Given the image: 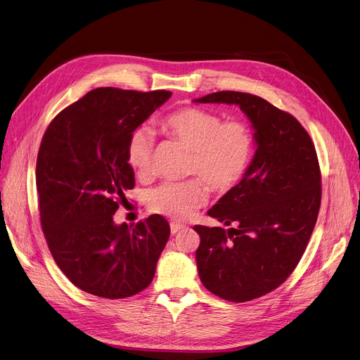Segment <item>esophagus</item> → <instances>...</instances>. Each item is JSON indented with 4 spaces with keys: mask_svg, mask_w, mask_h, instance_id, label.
Returning a JSON list of instances; mask_svg holds the SVG:
<instances>
[{
    "mask_svg": "<svg viewBox=\"0 0 360 360\" xmlns=\"http://www.w3.org/2000/svg\"><path fill=\"white\" fill-rule=\"evenodd\" d=\"M182 229H185L184 224H178V223H171V233L176 234L178 231H181Z\"/></svg>",
    "mask_w": 360,
    "mask_h": 360,
    "instance_id": "34e87169",
    "label": "esophagus"
}]
</instances>
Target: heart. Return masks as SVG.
Here are the masks:
<instances>
[{
	"label": "heart",
	"instance_id": "b5f03b06",
	"mask_svg": "<svg viewBox=\"0 0 360 360\" xmlns=\"http://www.w3.org/2000/svg\"><path fill=\"white\" fill-rule=\"evenodd\" d=\"M162 131L193 152L188 174L202 179L215 194H227L245 178L255 152L250 127L238 120L223 122L217 112L185 107L172 111L160 122ZM153 133L136 129L127 141V160L134 172L145 178L150 174ZM200 179L167 182L150 191V211L175 220H185L207 202V188Z\"/></svg>",
	"mask_w": 360,
	"mask_h": 360
}]
</instances>
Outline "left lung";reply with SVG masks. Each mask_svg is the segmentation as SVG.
Instances as JSON below:
<instances>
[{
    "instance_id": "1",
    "label": "left lung",
    "mask_w": 360,
    "mask_h": 360,
    "mask_svg": "<svg viewBox=\"0 0 360 360\" xmlns=\"http://www.w3.org/2000/svg\"><path fill=\"white\" fill-rule=\"evenodd\" d=\"M194 103L238 105L255 130L245 178L208 211L231 227H194L202 285L223 300L250 301L283 283L305 252L321 202L316 148L294 115L257 95L220 91Z\"/></svg>"
}]
</instances>
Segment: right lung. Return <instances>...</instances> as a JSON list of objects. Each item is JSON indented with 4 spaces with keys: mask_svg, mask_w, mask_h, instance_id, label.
Masks as SVG:
<instances>
[{
    "mask_svg": "<svg viewBox=\"0 0 360 360\" xmlns=\"http://www.w3.org/2000/svg\"><path fill=\"white\" fill-rule=\"evenodd\" d=\"M171 95L92 89L43 134L36 163L41 229L56 265L88 294L127 298L155 276L169 224L159 214L134 226L115 224L112 215L134 186L129 137Z\"/></svg>",
    "mask_w": 360,
    "mask_h": 360,
    "instance_id": "obj_1",
    "label": "right lung"
}]
</instances>
